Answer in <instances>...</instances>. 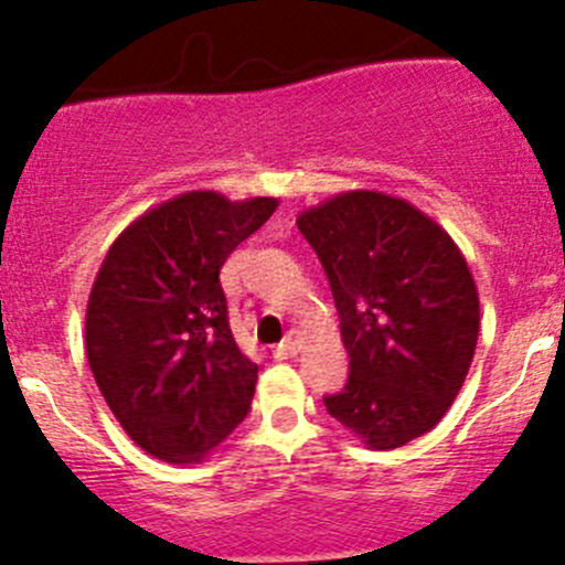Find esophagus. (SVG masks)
Here are the masks:
<instances>
[{
  "label": "esophagus",
  "instance_id": "1",
  "mask_svg": "<svg viewBox=\"0 0 565 565\" xmlns=\"http://www.w3.org/2000/svg\"><path fill=\"white\" fill-rule=\"evenodd\" d=\"M298 350H300V339L295 337V333H289V337L276 348V359H292V355H298Z\"/></svg>",
  "mask_w": 565,
  "mask_h": 565
}]
</instances>
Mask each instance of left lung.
Listing matches in <instances>:
<instances>
[{
  "mask_svg": "<svg viewBox=\"0 0 565 565\" xmlns=\"http://www.w3.org/2000/svg\"><path fill=\"white\" fill-rule=\"evenodd\" d=\"M326 267L350 377L326 399L370 450L439 425L467 381L480 331L475 278L456 239L405 199L348 190L298 215Z\"/></svg>",
  "mask_w": 565,
  "mask_h": 565,
  "instance_id": "1",
  "label": "left lung"
}]
</instances>
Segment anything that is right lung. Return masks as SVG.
I'll use <instances>...</instances> for the list:
<instances>
[{"label": "right lung", "mask_w": 565, "mask_h": 565, "mask_svg": "<svg viewBox=\"0 0 565 565\" xmlns=\"http://www.w3.org/2000/svg\"><path fill=\"white\" fill-rule=\"evenodd\" d=\"M276 206L182 193L131 221L98 267L87 364L120 428L160 461L201 463L248 414L259 366L234 342L221 267Z\"/></svg>", "instance_id": "1"}]
</instances>
